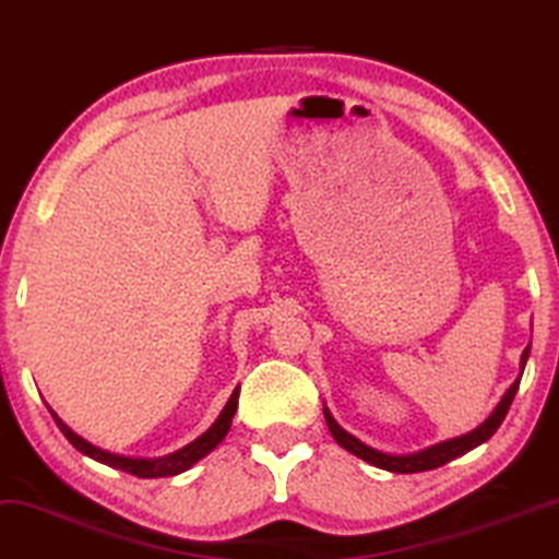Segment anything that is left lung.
Instances as JSON below:
<instances>
[{
	"instance_id": "left-lung-1",
	"label": "left lung",
	"mask_w": 559,
	"mask_h": 559,
	"mask_svg": "<svg viewBox=\"0 0 559 559\" xmlns=\"http://www.w3.org/2000/svg\"><path fill=\"white\" fill-rule=\"evenodd\" d=\"M532 348V345H528ZM528 348L524 350V356H521V373H524V366H526V358H528ZM521 373L519 379L513 381L511 386H508V392L503 394V400L498 402V407L492 409L490 418H487L483 426H477L475 430H469V433L459 436V438H449V441H441L436 443V447H428L423 451H415V454H384V451H377L371 447H366L364 441H358L356 436H350L348 430H343L337 426L335 418L330 415V409L324 407V420H328V428L332 438H335L337 443L345 451H350V454H356L358 459H364V462L373 464V467L379 469H386V472H397V475H413V472H426V469H436V467H443V464L451 462V459L467 454V451L477 449L479 443H485L487 438H490L496 430L500 428V423H503L508 407H511V402L515 397V392H519V384H521Z\"/></svg>"
}]
</instances>
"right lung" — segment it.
<instances>
[{
    "mask_svg": "<svg viewBox=\"0 0 559 559\" xmlns=\"http://www.w3.org/2000/svg\"><path fill=\"white\" fill-rule=\"evenodd\" d=\"M237 400H239V386H237L235 392H231L229 402H227V405H224L222 413H218V418L214 420V426H211L206 433L198 436L195 441H190L188 447H182L180 451H175V454H167V456H159V459H131V456H121V454H110V451H103V449L92 447L90 441H84L82 436H76L74 430L69 428L67 423H63L59 415L53 413V409H51V415H53L56 426L61 428V433L69 438V443H72L76 451H82L84 456L95 459V462L108 464V467H112V469H123V472H129V475L150 479V477L180 475V472L190 469L195 462H201L203 456L211 454V451H214L218 443L224 441V436L229 433L231 418H235V413H237Z\"/></svg>",
    "mask_w": 559,
    "mask_h": 559,
    "instance_id": "1",
    "label": "right lung"
}]
</instances>
